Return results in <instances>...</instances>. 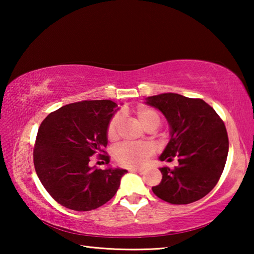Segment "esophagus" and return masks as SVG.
<instances>
[{"label": "esophagus", "instance_id": "34e87169", "mask_svg": "<svg viewBox=\"0 0 254 254\" xmlns=\"http://www.w3.org/2000/svg\"><path fill=\"white\" fill-rule=\"evenodd\" d=\"M130 171H132V173H137V174H143L144 173L143 169H136V168H132V169H130Z\"/></svg>", "mask_w": 254, "mask_h": 254}]
</instances>
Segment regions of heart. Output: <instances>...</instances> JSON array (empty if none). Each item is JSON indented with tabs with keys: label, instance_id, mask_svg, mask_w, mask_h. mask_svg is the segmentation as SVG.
Returning <instances> with one entry per match:
<instances>
[{
	"label": "heart",
	"instance_id": "obj_1",
	"mask_svg": "<svg viewBox=\"0 0 254 254\" xmlns=\"http://www.w3.org/2000/svg\"><path fill=\"white\" fill-rule=\"evenodd\" d=\"M136 122L144 130H154L160 124V115L156 110L149 106H139L133 111ZM121 119L119 115L111 120L107 127V137L110 141H115L119 137ZM152 148L148 144H122L115 149L114 159L120 166L136 168L143 166L152 154Z\"/></svg>",
	"mask_w": 254,
	"mask_h": 254
}]
</instances>
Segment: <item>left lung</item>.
Segmentation results:
<instances>
[{"label": "left lung", "mask_w": 254, "mask_h": 254, "mask_svg": "<svg viewBox=\"0 0 254 254\" xmlns=\"http://www.w3.org/2000/svg\"><path fill=\"white\" fill-rule=\"evenodd\" d=\"M145 104L165 115L170 139L160 161L178 158L175 169L162 167L161 183L154 195L170 204H190L216 186L229 153L224 122L212 106L200 98L166 93L145 98Z\"/></svg>", "instance_id": "obj_1"}]
</instances>
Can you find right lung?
Segmentation results:
<instances>
[{
    "label": "right lung",
    "mask_w": 254,
    "mask_h": 254,
    "mask_svg": "<svg viewBox=\"0 0 254 254\" xmlns=\"http://www.w3.org/2000/svg\"><path fill=\"white\" fill-rule=\"evenodd\" d=\"M109 100L72 103L50 113L38 131L33 151L36 173L49 195L65 207L86 212L107 203L117 194L127 170H102L89 159L107 144V127L118 109Z\"/></svg>",
    "instance_id": "obj_1"
}]
</instances>
